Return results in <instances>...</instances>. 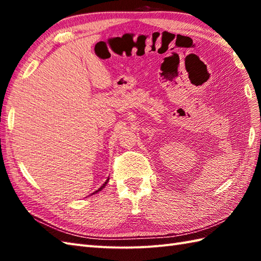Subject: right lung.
I'll use <instances>...</instances> for the list:
<instances>
[{"label":"right lung","instance_id":"1","mask_svg":"<svg viewBox=\"0 0 261 261\" xmlns=\"http://www.w3.org/2000/svg\"><path fill=\"white\" fill-rule=\"evenodd\" d=\"M108 181H109V178L107 179V181H105V182H104V184H103V185H102L101 187H99V188H98V190H97V191H95V192H94L93 194H95V193H98L99 191H101V190H103V188H104L105 186H107V184H108Z\"/></svg>","mask_w":261,"mask_h":261}]
</instances>
